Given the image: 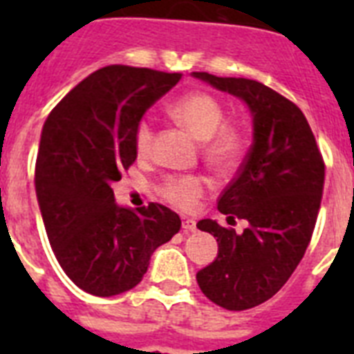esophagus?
<instances>
[{"label":"esophagus","instance_id":"esophagus-1","mask_svg":"<svg viewBox=\"0 0 354 354\" xmlns=\"http://www.w3.org/2000/svg\"><path fill=\"white\" fill-rule=\"evenodd\" d=\"M182 227L185 233H193V232H196V222H194L193 218H185L182 224Z\"/></svg>","mask_w":354,"mask_h":354}]
</instances>
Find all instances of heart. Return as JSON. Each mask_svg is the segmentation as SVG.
I'll use <instances>...</instances> for the list:
<instances>
[{
  "label": "heart",
  "mask_w": 354,
  "mask_h": 354,
  "mask_svg": "<svg viewBox=\"0 0 354 354\" xmlns=\"http://www.w3.org/2000/svg\"><path fill=\"white\" fill-rule=\"evenodd\" d=\"M172 119L204 143L205 160L218 171H232L244 152V141L239 130L224 124L221 102L205 93H189L171 106ZM154 127L150 119L139 121L136 128V152L145 156L150 150ZM205 183L198 176L167 178L160 193L171 204L182 209H193L204 194Z\"/></svg>",
  "instance_id": "obj_1"
}]
</instances>
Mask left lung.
Listing matches in <instances>:
<instances>
[{"label": "left lung", "mask_w": 354, "mask_h": 354, "mask_svg": "<svg viewBox=\"0 0 354 354\" xmlns=\"http://www.w3.org/2000/svg\"><path fill=\"white\" fill-rule=\"evenodd\" d=\"M194 79L241 99L252 115V147L236 178L218 198L227 224L204 218L218 253L196 274L200 290L227 310H246L277 294L305 255L324 194L325 165L299 108L252 79L193 71Z\"/></svg>", "instance_id": "1"}]
</instances>
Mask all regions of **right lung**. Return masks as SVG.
<instances>
[{"label":"right lung","instance_id":"obj_1","mask_svg":"<svg viewBox=\"0 0 354 354\" xmlns=\"http://www.w3.org/2000/svg\"><path fill=\"white\" fill-rule=\"evenodd\" d=\"M182 73L108 66L77 84L44 122L36 198L47 239L69 279L88 294L118 296L143 279L156 248L180 232L161 204H115L112 183L132 165L136 128Z\"/></svg>","mask_w":354,"mask_h":354}]
</instances>
